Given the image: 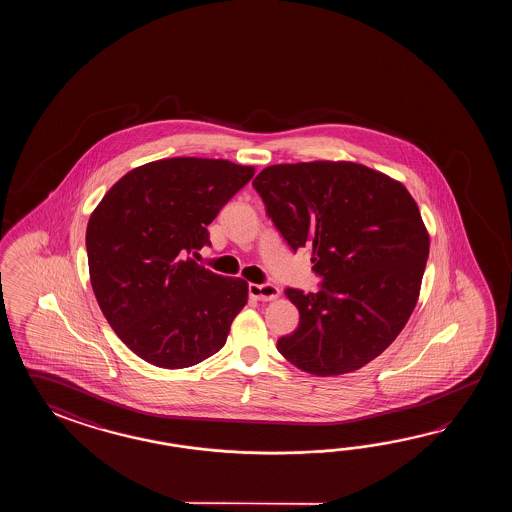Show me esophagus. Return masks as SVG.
I'll return each instance as SVG.
<instances>
[{"label": "esophagus", "instance_id": "1", "mask_svg": "<svg viewBox=\"0 0 512 512\" xmlns=\"http://www.w3.org/2000/svg\"><path fill=\"white\" fill-rule=\"evenodd\" d=\"M249 294H251V298H254V300L269 302V300L278 298L280 289L276 285H272V283H251L249 285Z\"/></svg>", "mask_w": 512, "mask_h": 512}]
</instances>
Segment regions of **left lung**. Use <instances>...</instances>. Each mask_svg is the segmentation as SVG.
I'll list each match as a JSON object with an SVG mask.
<instances>
[{
    "label": "left lung",
    "instance_id": "left-lung-1",
    "mask_svg": "<svg viewBox=\"0 0 512 512\" xmlns=\"http://www.w3.org/2000/svg\"><path fill=\"white\" fill-rule=\"evenodd\" d=\"M287 245L311 247L320 291L285 289L300 324L276 348L318 377L379 357L414 311L430 238L410 192L346 161L274 164L252 181Z\"/></svg>",
    "mask_w": 512,
    "mask_h": 512
}]
</instances>
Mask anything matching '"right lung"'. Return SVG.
Wrapping results in <instances>:
<instances>
[{
	"mask_svg": "<svg viewBox=\"0 0 512 512\" xmlns=\"http://www.w3.org/2000/svg\"><path fill=\"white\" fill-rule=\"evenodd\" d=\"M252 166L175 157L142 164L109 188L86 230L93 293L111 329L142 360L181 370L225 346L249 285L188 254L247 185Z\"/></svg>",
	"mask_w": 512,
	"mask_h": 512,
	"instance_id": "right-lung-1",
	"label": "right lung"
}]
</instances>
